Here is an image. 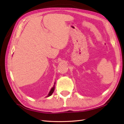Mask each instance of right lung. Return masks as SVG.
Listing matches in <instances>:
<instances>
[{"label":"right lung","instance_id":"add662e5","mask_svg":"<svg viewBox=\"0 0 124 124\" xmlns=\"http://www.w3.org/2000/svg\"><path fill=\"white\" fill-rule=\"evenodd\" d=\"M54 84H55V83H54ZM54 89H55V85H54L53 87V88L51 89V90L50 91L49 93V94H48V96H47V97H48V96L51 95L53 94V93L54 91Z\"/></svg>","mask_w":124,"mask_h":124}]
</instances>
